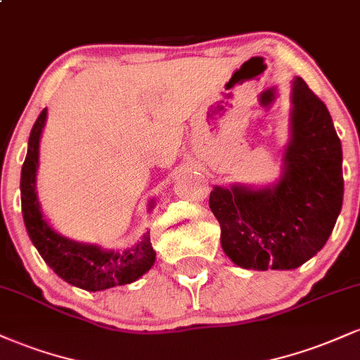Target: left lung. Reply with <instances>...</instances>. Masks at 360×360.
Here are the masks:
<instances>
[{"mask_svg": "<svg viewBox=\"0 0 360 360\" xmlns=\"http://www.w3.org/2000/svg\"><path fill=\"white\" fill-rule=\"evenodd\" d=\"M291 139L276 184L214 186L223 252L243 269H296L323 249L342 210V143L325 103L292 81Z\"/></svg>", "mask_w": 360, "mask_h": 360, "instance_id": "obj_1", "label": "left lung"}]
</instances>
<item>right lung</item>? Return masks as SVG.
Wrapping results in <instances>:
<instances>
[{"instance_id":"1","label":"right lung","mask_w":360,"mask_h":360,"mask_svg":"<svg viewBox=\"0 0 360 360\" xmlns=\"http://www.w3.org/2000/svg\"><path fill=\"white\" fill-rule=\"evenodd\" d=\"M47 110L37 118L28 139V152L22 167V212L28 237L47 266L65 283L86 291L130 284L154 266L155 252L152 249L150 233L127 250H105L98 245H88L62 237L45 220L40 203L37 200V167H39V146ZM154 201L148 203L152 210Z\"/></svg>"}]
</instances>
